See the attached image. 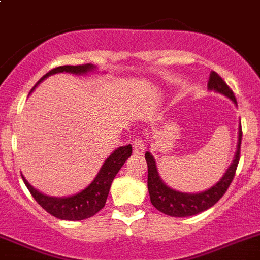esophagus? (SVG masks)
Returning a JSON list of instances; mask_svg holds the SVG:
<instances>
[{"label": "esophagus", "instance_id": "34e87169", "mask_svg": "<svg viewBox=\"0 0 260 260\" xmlns=\"http://www.w3.org/2000/svg\"><path fill=\"white\" fill-rule=\"evenodd\" d=\"M145 151V141L142 139H140V137H137V139L133 141V153H135V155H142Z\"/></svg>", "mask_w": 260, "mask_h": 260}]
</instances>
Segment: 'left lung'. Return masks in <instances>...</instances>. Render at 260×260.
<instances>
[{"instance_id": "left-lung-1", "label": "left lung", "mask_w": 260, "mask_h": 260, "mask_svg": "<svg viewBox=\"0 0 260 260\" xmlns=\"http://www.w3.org/2000/svg\"><path fill=\"white\" fill-rule=\"evenodd\" d=\"M207 86H209V89L216 90V92L226 95V97L231 98L237 105L232 89L226 85L225 81L215 71H211V74H210ZM241 139H242V129L240 127L237 151H236L235 160L231 165V167L226 170L225 175L221 177L220 181L216 182L212 188L197 194L180 193V191L168 188L165 182L162 181V179L159 177L153 155L149 151H146L145 153V159H146L147 163V189H149L150 201L154 207L158 211L163 212V214L176 217L193 216V215H197L212 207L225 194L229 185H231V182L233 181L238 162H240Z\"/></svg>"}]
</instances>
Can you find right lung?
I'll return each mask as SVG.
<instances>
[{
  "mask_svg": "<svg viewBox=\"0 0 260 260\" xmlns=\"http://www.w3.org/2000/svg\"><path fill=\"white\" fill-rule=\"evenodd\" d=\"M93 69H94V66L90 64V63L78 64V66L55 67V69L50 70L48 74L44 75L43 78L37 81L36 85L41 83L45 78H48L50 75L58 74V72H71V74L80 75L85 74V72L90 71ZM35 86L32 88V90L35 89ZM131 154H132V145L120 146L119 149H116L106 159V162L104 163L101 171L98 172V175L93 180L92 184L89 186H86L80 193L71 196V197H48L45 194L37 191L34 186L28 184V181L24 177H22L25 186L28 188L29 193L32 194V197L36 200V202L46 212H49L53 216L58 217V219H62V220H84V219H88V217L93 216L100 210L104 209L107 196H109L111 182H113L114 177L116 176V174H118L119 170L121 168V166L124 165L125 160L129 158Z\"/></svg>",
  "mask_w": 260,
  "mask_h": 260,
  "instance_id": "add662e5",
  "label": "right lung"
}]
</instances>
